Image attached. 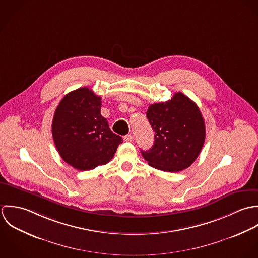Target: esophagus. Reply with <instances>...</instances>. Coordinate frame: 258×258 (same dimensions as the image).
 Segmentation results:
<instances>
[{"mask_svg": "<svg viewBox=\"0 0 258 258\" xmlns=\"http://www.w3.org/2000/svg\"><path fill=\"white\" fill-rule=\"evenodd\" d=\"M123 140H124L125 142H127V143H131V142L134 141V136H133V135H126V136H124Z\"/></svg>", "mask_w": 258, "mask_h": 258, "instance_id": "esophagus-1", "label": "esophagus"}]
</instances>
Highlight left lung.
<instances>
[{
    "mask_svg": "<svg viewBox=\"0 0 258 258\" xmlns=\"http://www.w3.org/2000/svg\"><path fill=\"white\" fill-rule=\"evenodd\" d=\"M147 116L155 131L153 148L142 151L149 164L167 172L190 166L206 140L205 120L197 103L176 93L167 102L151 104Z\"/></svg>",
    "mask_w": 258,
    "mask_h": 258,
    "instance_id": "8db88e82",
    "label": "left lung"
}]
</instances>
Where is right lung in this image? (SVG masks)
Segmentation results:
<instances>
[{"instance_id": "1", "label": "right lung", "mask_w": 258, "mask_h": 258, "mask_svg": "<svg viewBox=\"0 0 258 258\" xmlns=\"http://www.w3.org/2000/svg\"><path fill=\"white\" fill-rule=\"evenodd\" d=\"M102 98L89 88L66 95L52 118V133L60 157L79 170L106 164L122 143L101 114Z\"/></svg>"}]
</instances>
